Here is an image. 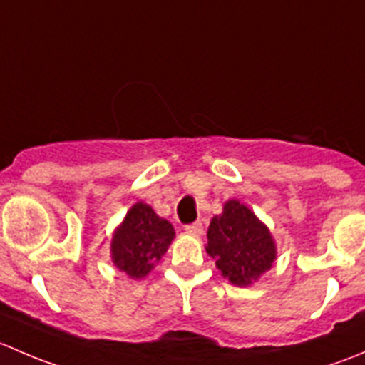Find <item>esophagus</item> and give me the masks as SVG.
<instances>
[{"instance_id":"obj_1","label":"esophagus","mask_w":365,"mask_h":365,"mask_svg":"<svg viewBox=\"0 0 365 365\" xmlns=\"http://www.w3.org/2000/svg\"><path fill=\"white\" fill-rule=\"evenodd\" d=\"M185 233L192 235V237H201V235L205 233V227L201 222H194V224H189V226H185Z\"/></svg>"}]
</instances>
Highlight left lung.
<instances>
[{
	"label": "left lung",
	"mask_w": 365,
	"mask_h": 365,
	"mask_svg": "<svg viewBox=\"0 0 365 365\" xmlns=\"http://www.w3.org/2000/svg\"><path fill=\"white\" fill-rule=\"evenodd\" d=\"M206 252L215 259L220 275L238 286H252L277 259V245L270 230L247 205L227 200L222 213L208 226Z\"/></svg>",
	"instance_id": "1"
}]
</instances>
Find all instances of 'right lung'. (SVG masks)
Here are the masks:
<instances>
[{
	"mask_svg": "<svg viewBox=\"0 0 365 365\" xmlns=\"http://www.w3.org/2000/svg\"><path fill=\"white\" fill-rule=\"evenodd\" d=\"M175 240V227L150 205L138 201L114 230L111 259L130 279H145Z\"/></svg>",
	"mask_w": 365,
	"mask_h": 365,
	"instance_id": "obj_1",
	"label": "right lung"
}]
</instances>
